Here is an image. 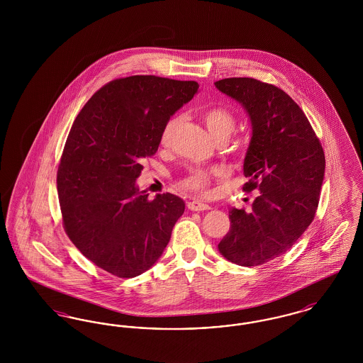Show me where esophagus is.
<instances>
[{"instance_id": "esophagus-1", "label": "esophagus", "mask_w": 363, "mask_h": 363, "mask_svg": "<svg viewBox=\"0 0 363 363\" xmlns=\"http://www.w3.org/2000/svg\"><path fill=\"white\" fill-rule=\"evenodd\" d=\"M188 208H189L190 211H208V209H211L208 204H204L201 201H196V200L188 203Z\"/></svg>"}]
</instances>
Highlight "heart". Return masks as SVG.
<instances>
[{
    "instance_id": "heart-1",
    "label": "heart",
    "mask_w": 363,
    "mask_h": 363,
    "mask_svg": "<svg viewBox=\"0 0 363 363\" xmlns=\"http://www.w3.org/2000/svg\"><path fill=\"white\" fill-rule=\"evenodd\" d=\"M203 121L207 126L211 138H213L215 141H218V140L225 141L230 138V135L234 132V128H235L234 114L223 106H212V107L206 108L203 111ZM175 123H177V120L172 118L163 126V130L160 135L162 144H166L169 141ZM222 174L223 172H219V170L213 172V173L204 172V170H193L182 179L181 185L185 189L193 190V191H206L211 178L213 175H222Z\"/></svg>"
}]
</instances>
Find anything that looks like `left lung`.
Masks as SVG:
<instances>
[{
	"mask_svg": "<svg viewBox=\"0 0 363 363\" xmlns=\"http://www.w3.org/2000/svg\"><path fill=\"white\" fill-rule=\"evenodd\" d=\"M216 88L243 106L252 138L243 160V191L259 196L252 211L231 208L230 231L218 245L225 259L256 267L284 255L309 227L318 207L325 155L301 107L280 88L231 77Z\"/></svg>",
	"mask_w": 363,
	"mask_h": 363,
	"instance_id": "obj_1",
	"label": "left lung"
}]
</instances>
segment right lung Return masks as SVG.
Instances as JSON below:
<instances>
[{"mask_svg":"<svg viewBox=\"0 0 363 363\" xmlns=\"http://www.w3.org/2000/svg\"><path fill=\"white\" fill-rule=\"evenodd\" d=\"M197 89L196 82L157 76L116 79L92 95L70 128L57 172L64 228L83 256L114 277L150 269L185 211L172 193L150 200L136 179L166 122Z\"/></svg>","mask_w":363,"mask_h":363,"instance_id":"1","label":"right lung"}]
</instances>
